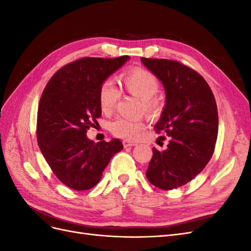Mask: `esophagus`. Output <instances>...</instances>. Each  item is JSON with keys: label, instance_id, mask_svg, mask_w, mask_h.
Here are the masks:
<instances>
[{"label": "esophagus", "instance_id": "1", "mask_svg": "<svg viewBox=\"0 0 251 251\" xmlns=\"http://www.w3.org/2000/svg\"><path fill=\"white\" fill-rule=\"evenodd\" d=\"M123 144H124L125 148H131V147L136 146V144H137V143L132 142V141H128V140H124V141H123Z\"/></svg>", "mask_w": 251, "mask_h": 251}]
</instances>
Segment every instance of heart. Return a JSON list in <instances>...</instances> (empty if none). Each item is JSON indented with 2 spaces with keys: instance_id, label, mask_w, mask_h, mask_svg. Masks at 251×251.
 <instances>
[{
  "instance_id": "heart-1",
  "label": "heart",
  "mask_w": 251,
  "mask_h": 251,
  "mask_svg": "<svg viewBox=\"0 0 251 251\" xmlns=\"http://www.w3.org/2000/svg\"><path fill=\"white\" fill-rule=\"evenodd\" d=\"M121 82L128 94L141 100L142 109L150 115L157 116L161 113L163 102L156 93L159 90V80L154 73L140 67H134L132 69L121 74ZM119 90L112 79H104L98 91V101L100 109L105 114H111L116 108L119 100ZM147 125L142 119H128L119 117L111 125V132L118 138L126 140L138 139Z\"/></svg>"
}]
</instances>
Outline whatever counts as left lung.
I'll return each instance as SVG.
<instances>
[{
  "label": "left lung",
  "mask_w": 251,
  "mask_h": 251,
  "mask_svg": "<svg viewBox=\"0 0 251 251\" xmlns=\"http://www.w3.org/2000/svg\"><path fill=\"white\" fill-rule=\"evenodd\" d=\"M141 62L164 86L166 102L155 131L169 138L164 151L153 148L146 175L151 184L170 191L194 179L210 160L218 137L217 103L206 80L192 68L174 59Z\"/></svg>",
  "instance_id": "8db88e82"
}]
</instances>
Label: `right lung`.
Masks as SVG:
<instances>
[{
	"mask_svg": "<svg viewBox=\"0 0 251 251\" xmlns=\"http://www.w3.org/2000/svg\"><path fill=\"white\" fill-rule=\"evenodd\" d=\"M130 56L82 57L62 67L50 78L37 110L40 150L57 179L74 191L100 182L111 158L124 148L119 139L94 141L87 132L101 115V82Z\"/></svg>",
	"mask_w": 251,
	"mask_h": 251,
	"instance_id": "1",
	"label": "right lung"
}]
</instances>
